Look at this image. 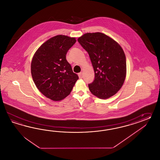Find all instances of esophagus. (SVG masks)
<instances>
[{
    "label": "esophagus",
    "mask_w": 160,
    "mask_h": 160,
    "mask_svg": "<svg viewBox=\"0 0 160 160\" xmlns=\"http://www.w3.org/2000/svg\"><path fill=\"white\" fill-rule=\"evenodd\" d=\"M78 77H79V78H82V73H78Z\"/></svg>",
    "instance_id": "1"
}]
</instances>
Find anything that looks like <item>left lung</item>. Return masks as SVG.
Segmentation results:
<instances>
[{"mask_svg":"<svg viewBox=\"0 0 160 160\" xmlns=\"http://www.w3.org/2000/svg\"><path fill=\"white\" fill-rule=\"evenodd\" d=\"M78 41L88 52L95 73L94 81L88 84L90 91L102 99L115 95L125 80L126 61L122 48L101 32L86 33Z\"/></svg>","mask_w":160,"mask_h":160,"instance_id":"8db88e82","label":"left lung"}]
</instances>
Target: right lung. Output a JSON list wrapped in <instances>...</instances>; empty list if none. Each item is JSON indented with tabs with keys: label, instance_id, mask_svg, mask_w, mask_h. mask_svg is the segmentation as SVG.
<instances>
[{
	"label": "right lung",
	"instance_id": "obj_1",
	"mask_svg": "<svg viewBox=\"0 0 160 160\" xmlns=\"http://www.w3.org/2000/svg\"><path fill=\"white\" fill-rule=\"evenodd\" d=\"M75 38L59 35L48 39L36 51L31 70L39 91L53 101H61L69 95L78 79L66 59Z\"/></svg>",
	"mask_w": 160,
	"mask_h": 160
}]
</instances>
